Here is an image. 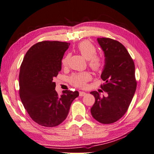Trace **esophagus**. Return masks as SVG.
Segmentation results:
<instances>
[{"label": "esophagus", "instance_id": "34e87169", "mask_svg": "<svg viewBox=\"0 0 154 154\" xmlns=\"http://www.w3.org/2000/svg\"><path fill=\"white\" fill-rule=\"evenodd\" d=\"M87 94L85 92H82L80 91V92H79V95H80V96H85Z\"/></svg>", "mask_w": 154, "mask_h": 154}]
</instances>
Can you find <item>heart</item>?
Here are the masks:
<instances>
[{"label":"heart","mask_w":154,"mask_h":154,"mask_svg":"<svg viewBox=\"0 0 154 154\" xmlns=\"http://www.w3.org/2000/svg\"><path fill=\"white\" fill-rule=\"evenodd\" d=\"M77 50L83 57L87 59V64L93 71L100 72L103 69L105 65V60L102 56L96 53V46L88 40H83L77 45ZM70 55L66 54L62 60V66H67ZM92 79L89 72L85 71L74 73L71 76L69 81L71 84L77 88H85L87 83Z\"/></svg>","instance_id":"obj_1"}]
</instances>
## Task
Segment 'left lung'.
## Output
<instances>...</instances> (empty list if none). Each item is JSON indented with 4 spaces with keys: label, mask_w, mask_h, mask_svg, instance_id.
<instances>
[{
    "label": "left lung",
    "mask_w": 154,
    "mask_h": 154,
    "mask_svg": "<svg viewBox=\"0 0 154 154\" xmlns=\"http://www.w3.org/2000/svg\"><path fill=\"white\" fill-rule=\"evenodd\" d=\"M97 40L105 57V67L101 75L105 83L101 88L108 96L101 97L98 92H91L95 103L91 112L98 122L111 124L127 112L136 92L135 65L128 51L119 42L109 38Z\"/></svg>",
    "instance_id": "obj_1"
}]
</instances>
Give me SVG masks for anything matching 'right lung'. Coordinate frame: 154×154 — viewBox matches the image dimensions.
Returning a JSON list of instances; mask_svg holds the SVG:
<instances>
[{"label": "right lung", "instance_id": "1", "mask_svg": "<svg viewBox=\"0 0 154 154\" xmlns=\"http://www.w3.org/2000/svg\"><path fill=\"white\" fill-rule=\"evenodd\" d=\"M70 44L42 41L29 48L19 73V95L30 118L45 127H54L66 119L73 100L79 92L56 91L53 80L62 69V60Z\"/></svg>", "mask_w": 154, "mask_h": 154}]
</instances>
